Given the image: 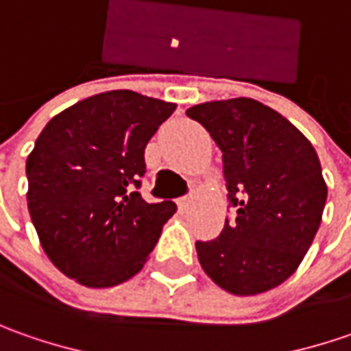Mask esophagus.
I'll return each instance as SVG.
<instances>
[{
	"label": "esophagus",
	"instance_id": "1",
	"mask_svg": "<svg viewBox=\"0 0 351 351\" xmlns=\"http://www.w3.org/2000/svg\"><path fill=\"white\" fill-rule=\"evenodd\" d=\"M180 210H187L189 207H191V195L189 197H183V199H180Z\"/></svg>",
	"mask_w": 351,
	"mask_h": 351
}]
</instances>
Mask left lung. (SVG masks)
I'll return each mask as SVG.
<instances>
[{
    "mask_svg": "<svg viewBox=\"0 0 351 351\" xmlns=\"http://www.w3.org/2000/svg\"><path fill=\"white\" fill-rule=\"evenodd\" d=\"M223 150L236 221L219 238L197 242L203 271L221 289L254 297L287 281L303 262L326 205L317 150L271 107L234 97L189 107Z\"/></svg>",
    "mask_w": 351,
    "mask_h": 351,
    "instance_id": "8db88e82",
    "label": "left lung"
}]
</instances>
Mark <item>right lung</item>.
Returning a JSON list of instances; mask_svg holds the SVG:
<instances>
[{"label": "right lung", "instance_id": "right-lung-1", "mask_svg": "<svg viewBox=\"0 0 351 351\" xmlns=\"http://www.w3.org/2000/svg\"><path fill=\"white\" fill-rule=\"evenodd\" d=\"M176 103L113 89L52 117L27 158V207L62 274L103 289L148 262L176 203H146L134 187L144 148Z\"/></svg>", "mask_w": 351, "mask_h": 351}]
</instances>
